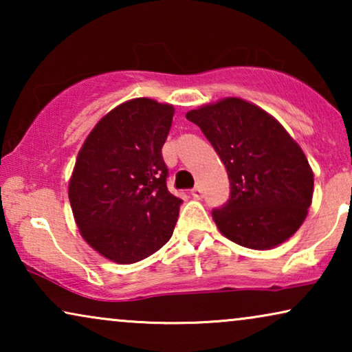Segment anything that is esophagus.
I'll return each mask as SVG.
<instances>
[{
  "label": "esophagus",
  "instance_id": "obj_1",
  "mask_svg": "<svg viewBox=\"0 0 352 352\" xmlns=\"http://www.w3.org/2000/svg\"><path fill=\"white\" fill-rule=\"evenodd\" d=\"M192 197H194V199H197V200H200L201 197H204V190H201L200 186H195L194 189H192Z\"/></svg>",
  "mask_w": 352,
  "mask_h": 352
}]
</instances>
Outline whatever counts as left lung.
<instances>
[{"mask_svg": "<svg viewBox=\"0 0 352 352\" xmlns=\"http://www.w3.org/2000/svg\"><path fill=\"white\" fill-rule=\"evenodd\" d=\"M224 163L230 197L213 219L242 247L271 250L300 229L311 206L314 175L301 147L266 110L239 98L186 113Z\"/></svg>", "mask_w": 352, "mask_h": 352, "instance_id": "1", "label": "left lung"}]
</instances>
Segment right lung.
I'll list each match as a JSON object with an SVG mask.
<instances>
[{"instance_id":"obj_1","label":"right lung","mask_w":352,"mask_h":352,"mask_svg":"<svg viewBox=\"0 0 352 352\" xmlns=\"http://www.w3.org/2000/svg\"><path fill=\"white\" fill-rule=\"evenodd\" d=\"M175 107L138 98L99 120L76 157L69 199L81 237L104 258L133 264L171 239L182 200L166 187L162 147Z\"/></svg>"}]
</instances>
